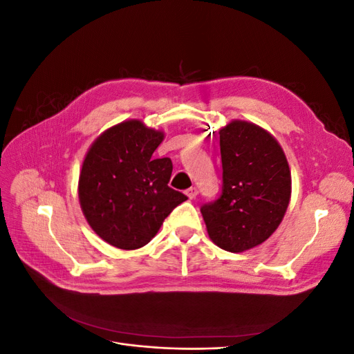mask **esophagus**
I'll return each instance as SVG.
<instances>
[{"instance_id":"esophagus-1","label":"esophagus","mask_w":354,"mask_h":354,"mask_svg":"<svg viewBox=\"0 0 354 354\" xmlns=\"http://www.w3.org/2000/svg\"><path fill=\"white\" fill-rule=\"evenodd\" d=\"M196 195H198V189H196V187H189V189L186 190V196H187L189 199L196 198Z\"/></svg>"}]
</instances>
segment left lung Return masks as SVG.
Masks as SVG:
<instances>
[{
	"label": "left lung",
	"instance_id": "obj_1",
	"mask_svg": "<svg viewBox=\"0 0 354 354\" xmlns=\"http://www.w3.org/2000/svg\"><path fill=\"white\" fill-rule=\"evenodd\" d=\"M218 134L223 190L201 212L214 243L243 252L281 224L291 199V171L281 145L264 128L234 120Z\"/></svg>",
	"mask_w": 354,
	"mask_h": 354
}]
</instances>
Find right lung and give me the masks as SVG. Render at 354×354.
I'll use <instances>...</instances> for the list:
<instances>
[{"label":"right lung","instance_id":"add662e5","mask_svg":"<svg viewBox=\"0 0 354 354\" xmlns=\"http://www.w3.org/2000/svg\"><path fill=\"white\" fill-rule=\"evenodd\" d=\"M164 133L130 120L95 138L84 158L78 196L90 227L120 250L142 248L186 195L171 189L169 158H153Z\"/></svg>","mask_w":354,"mask_h":354}]
</instances>
